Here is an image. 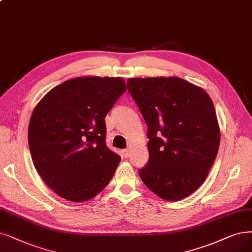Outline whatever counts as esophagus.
I'll return each instance as SVG.
<instances>
[{
	"instance_id": "esophagus-1",
	"label": "esophagus",
	"mask_w": 252,
	"mask_h": 252,
	"mask_svg": "<svg viewBox=\"0 0 252 252\" xmlns=\"http://www.w3.org/2000/svg\"><path fill=\"white\" fill-rule=\"evenodd\" d=\"M129 155H130V152H129V150H128V149L122 150V156H123L124 158H128V157H129Z\"/></svg>"
}]
</instances>
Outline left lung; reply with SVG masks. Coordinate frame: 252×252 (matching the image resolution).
<instances>
[{
	"label": "left lung",
	"mask_w": 252,
	"mask_h": 252,
	"mask_svg": "<svg viewBox=\"0 0 252 252\" xmlns=\"http://www.w3.org/2000/svg\"><path fill=\"white\" fill-rule=\"evenodd\" d=\"M127 89L148 126L145 185L165 200L182 199L204 183L220 131L214 104L202 88L179 77L128 78Z\"/></svg>",
	"instance_id": "1"
}]
</instances>
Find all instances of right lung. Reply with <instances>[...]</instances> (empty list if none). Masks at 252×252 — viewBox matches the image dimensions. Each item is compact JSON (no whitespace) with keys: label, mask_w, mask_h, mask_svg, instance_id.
Masks as SVG:
<instances>
[{"label":"right lung","mask_w":252,"mask_h":252,"mask_svg":"<svg viewBox=\"0 0 252 252\" xmlns=\"http://www.w3.org/2000/svg\"><path fill=\"white\" fill-rule=\"evenodd\" d=\"M126 91L121 77H76L39 101L29 124L32 160L44 183L70 202L96 196L121 157L105 144L104 118Z\"/></svg>","instance_id":"obj_1"}]
</instances>
